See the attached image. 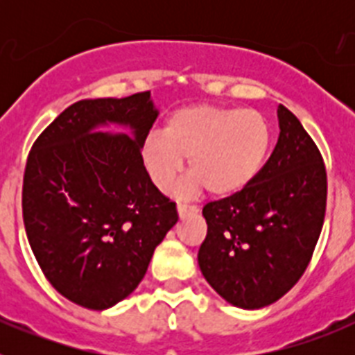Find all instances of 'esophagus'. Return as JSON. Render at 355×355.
<instances>
[{"label": "esophagus", "mask_w": 355, "mask_h": 355, "mask_svg": "<svg viewBox=\"0 0 355 355\" xmlns=\"http://www.w3.org/2000/svg\"><path fill=\"white\" fill-rule=\"evenodd\" d=\"M199 211V209L196 208V206H188V205H178V213H180L181 218H184V216L188 215H196V213Z\"/></svg>", "instance_id": "obj_1"}]
</instances>
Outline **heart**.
<instances>
[{
  "label": "heart",
  "mask_w": 355,
  "mask_h": 355,
  "mask_svg": "<svg viewBox=\"0 0 355 355\" xmlns=\"http://www.w3.org/2000/svg\"><path fill=\"white\" fill-rule=\"evenodd\" d=\"M272 147V126L256 110L196 105L175 110L142 142L140 158L149 180L168 192L188 159L187 190L233 197L254 183Z\"/></svg>",
  "instance_id": "b5f03b06"
}]
</instances>
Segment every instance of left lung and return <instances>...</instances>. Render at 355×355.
Here are the masks:
<instances>
[{"label":"left lung","mask_w":355,"mask_h":355,"mask_svg":"<svg viewBox=\"0 0 355 355\" xmlns=\"http://www.w3.org/2000/svg\"><path fill=\"white\" fill-rule=\"evenodd\" d=\"M279 139L250 187L202 208L208 224L197 259L209 286L233 306H270L297 284L311 261L327 205L318 147L286 106Z\"/></svg>","instance_id":"1"}]
</instances>
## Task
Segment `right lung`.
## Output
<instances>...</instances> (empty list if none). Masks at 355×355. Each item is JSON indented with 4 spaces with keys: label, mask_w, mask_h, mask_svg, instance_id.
Segmentation results:
<instances>
[{
    "label": "right lung",
    "mask_w": 355,
    "mask_h": 355,
    "mask_svg": "<svg viewBox=\"0 0 355 355\" xmlns=\"http://www.w3.org/2000/svg\"><path fill=\"white\" fill-rule=\"evenodd\" d=\"M158 117L150 92L83 99L40 133L28 155L23 220L35 259L71 302L103 311L140 284L178 222L149 180L140 147ZM108 123L132 133L105 134Z\"/></svg>",
    "instance_id": "obj_1"
}]
</instances>
